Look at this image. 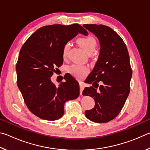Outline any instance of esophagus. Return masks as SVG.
<instances>
[{
	"label": "esophagus",
	"instance_id": "obj_1",
	"mask_svg": "<svg viewBox=\"0 0 150 150\" xmlns=\"http://www.w3.org/2000/svg\"><path fill=\"white\" fill-rule=\"evenodd\" d=\"M79 86H80V94L82 95L83 91L84 89V84L83 82H79Z\"/></svg>",
	"mask_w": 150,
	"mask_h": 150
}]
</instances>
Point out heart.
Segmentation results:
<instances>
[{
    "label": "heart",
    "instance_id": "obj_1",
    "mask_svg": "<svg viewBox=\"0 0 150 150\" xmlns=\"http://www.w3.org/2000/svg\"><path fill=\"white\" fill-rule=\"evenodd\" d=\"M77 42L80 45L81 47L88 54H91L95 50L96 47V41L91 35L83 36L79 38L77 40ZM70 48L69 43H67L64 45L62 50V57L64 59H66L68 55ZM88 71V68L84 65H73L69 67V72L76 77H81L85 75Z\"/></svg>",
    "mask_w": 150,
    "mask_h": 150
}]
</instances>
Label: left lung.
Masks as SVG:
<instances>
[{"instance_id":"obj_1","label":"left lung","mask_w":150,"mask_h":150,"mask_svg":"<svg viewBox=\"0 0 150 150\" xmlns=\"http://www.w3.org/2000/svg\"><path fill=\"white\" fill-rule=\"evenodd\" d=\"M99 40L100 49L95 67L85 82L83 95L94 98L95 107L85 111L90 120L105 123L120 113L130 93L132 75L126 45L117 33L105 25L83 24ZM101 85H98V82Z\"/></svg>"}]
</instances>
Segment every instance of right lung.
I'll return each instance as SVG.
<instances>
[{"instance_id": "right-lung-1", "label": "right lung", "mask_w": 150, "mask_h": 150, "mask_svg": "<svg viewBox=\"0 0 150 150\" xmlns=\"http://www.w3.org/2000/svg\"><path fill=\"white\" fill-rule=\"evenodd\" d=\"M79 33L87 35L78 24H54L37 30L22 45L16 66L17 85L31 112L47 120H56L64 114L66 101L79 95V83L73 77L58 87L51 77L63 62L62 50Z\"/></svg>"}]
</instances>
